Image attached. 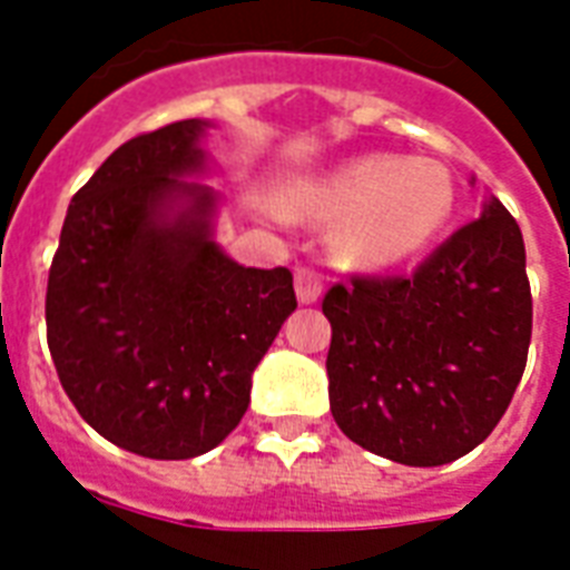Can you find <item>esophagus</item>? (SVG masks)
I'll return each instance as SVG.
<instances>
[{
    "label": "esophagus",
    "mask_w": 570,
    "mask_h": 570,
    "mask_svg": "<svg viewBox=\"0 0 570 570\" xmlns=\"http://www.w3.org/2000/svg\"><path fill=\"white\" fill-rule=\"evenodd\" d=\"M295 295L302 304H313L322 295V277L313 268H298L295 272Z\"/></svg>",
    "instance_id": "obj_1"
}]
</instances>
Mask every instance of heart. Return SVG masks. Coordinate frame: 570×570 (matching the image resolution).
I'll use <instances>...</instances> for the list:
<instances>
[{"label": "heart", "mask_w": 570, "mask_h": 570, "mask_svg": "<svg viewBox=\"0 0 570 570\" xmlns=\"http://www.w3.org/2000/svg\"><path fill=\"white\" fill-rule=\"evenodd\" d=\"M452 204L455 189L441 163L393 154H366L340 165L311 200L322 215H348L346 250L373 268L420 254L446 224Z\"/></svg>", "instance_id": "1"}]
</instances>
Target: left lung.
Returning a JSON list of instances; mask_svg holds the SVG:
<instances>
[{
	"instance_id": "left-lung-1",
	"label": "left lung",
	"mask_w": 570,
	"mask_h": 570,
	"mask_svg": "<svg viewBox=\"0 0 570 570\" xmlns=\"http://www.w3.org/2000/svg\"><path fill=\"white\" fill-rule=\"evenodd\" d=\"M331 414L348 441L407 468L468 455L527 366L532 295L521 227L497 197L411 277L331 286Z\"/></svg>"
}]
</instances>
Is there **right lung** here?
I'll return each mask as SVG.
<instances>
[{"instance_id":"1","label":"right lung","mask_w":570,"mask_h":570,"mask_svg":"<svg viewBox=\"0 0 570 570\" xmlns=\"http://www.w3.org/2000/svg\"><path fill=\"white\" fill-rule=\"evenodd\" d=\"M209 120L129 138L67 206L47 284L61 387L91 429L145 459L204 455L239 425L250 375L298 307L289 268L215 242Z\"/></svg>"}]
</instances>
